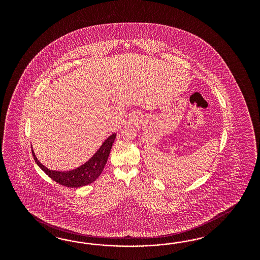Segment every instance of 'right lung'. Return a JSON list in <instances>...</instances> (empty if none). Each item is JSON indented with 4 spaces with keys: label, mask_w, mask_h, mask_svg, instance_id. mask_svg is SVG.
<instances>
[{
    "label": "right lung",
    "mask_w": 260,
    "mask_h": 260,
    "mask_svg": "<svg viewBox=\"0 0 260 260\" xmlns=\"http://www.w3.org/2000/svg\"><path fill=\"white\" fill-rule=\"evenodd\" d=\"M115 138H116V134H111L104 141L99 150L95 152L93 156L88 161L74 170L67 171V172L53 171V170L47 169V167L43 165L37 159L33 150H32V155L37 165L41 168V170L44 171L45 173H47L52 180L66 187L81 188L92 183L99 177V175L102 173L105 165L108 161L110 150Z\"/></svg>",
    "instance_id": "add662e5"
}]
</instances>
